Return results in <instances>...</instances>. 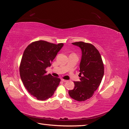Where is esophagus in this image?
<instances>
[{
  "instance_id": "34e87169",
  "label": "esophagus",
  "mask_w": 129,
  "mask_h": 129,
  "mask_svg": "<svg viewBox=\"0 0 129 129\" xmlns=\"http://www.w3.org/2000/svg\"><path fill=\"white\" fill-rule=\"evenodd\" d=\"M62 82H67L68 81V80H64V79H61V80Z\"/></svg>"
}]
</instances>
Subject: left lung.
I'll return each instance as SVG.
<instances>
[{"label":"left lung","instance_id":"1","mask_svg":"<svg viewBox=\"0 0 129 129\" xmlns=\"http://www.w3.org/2000/svg\"><path fill=\"white\" fill-rule=\"evenodd\" d=\"M82 51L80 64V81L74 82L73 89L69 91L70 96L77 101H85L93 95L104 75V65L99 51L92 44L83 42L72 43Z\"/></svg>","mask_w":129,"mask_h":129}]
</instances>
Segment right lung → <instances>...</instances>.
<instances>
[{"instance_id":"obj_1","label":"right lung","mask_w":129,"mask_h":129,"mask_svg":"<svg viewBox=\"0 0 129 129\" xmlns=\"http://www.w3.org/2000/svg\"><path fill=\"white\" fill-rule=\"evenodd\" d=\"M63 46L38 41L29 44L24 51L20 65L21 79L28 92L38 100L52 97L59 84L60 79L46 75V69Z\"/></svg>"}]
</instances>
